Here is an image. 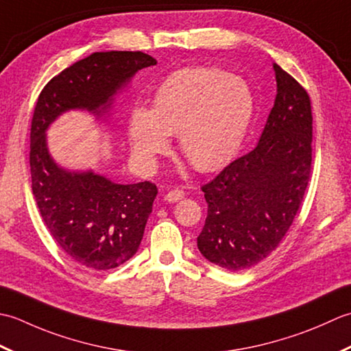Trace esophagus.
Masks as SVG:
<instances>
[{"instance_id": "1", "label": "esophagus", "mask_w": 351, "mask_h": 351, "mask_svg": "<svg viewBox=\"0 0 351 351\" xmlns=\"http://www.w3.org/2000/svg\"><path fill=\"white\" fill-rule=\"evenodd\" d=\"M184 195H186V192L183 189H173L165 195V199H168V202H171V203H174V202H178V199H182Z\"/></svg>"}]
</instances>
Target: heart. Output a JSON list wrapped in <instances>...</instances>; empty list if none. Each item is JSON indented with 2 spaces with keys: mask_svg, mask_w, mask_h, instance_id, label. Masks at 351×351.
Wrapping results in <instances>:
<instances>
[{
  "mask_svg": "<svg viewBox=\"0 0 351 351\" xmlns=\"http://www.w3.org/2000/svg\"><path fill=\"white\" fill-rule=\"evenodd\" d=\"M254 113V95L244 78L217 68H189L157 89L153 109L134 106L128 119L134 156L152 163L167 153L169 134L199 171L223 167L239 148Z\"/></svg>",
  "mask_w": 351,
  "mask_h": 351,
  "instance_id": "obj_1",
  "label": "heart"
}]
</instances>
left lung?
Here are the masks:
<instances>
[{"instance_id":"1","label":"left lung","mask_w":351,"mask_h":351,"mask_svg":"<svg viewBox=\"0 0 351 351\" xmlns=\"http://www.w3.org/2000/svg\"><path fill=\"white\" fill-rule=\"evenodd\" d=\"M274 71L277 95L259 144L202 186L207 218L198 250L230 271L254 267L278 247L312 173L311 97L276 63Z\"/></svg>"}]
</instances>
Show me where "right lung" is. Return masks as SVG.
Returning <instances> with one entry per match:
<instances>
[{"label":"right lung","instance_id":"1","mask_svg":"<svg viewBox=\"0 0 351 351\" xmlns=\"http://www.w3.org/2000/svg\"><path fill=\"white\" fill-rule=\"evenodd\" d=\"M156 63L142 51L94 53L53 77L34 106L30 169L36 203L57 245L89 269L117 268L138 252L157 188L152 182L117 184L92 171L59 168L49 157L45 130L69 109L101 115L121 86Z\"/></svg>","mask_w":351,"mask_h":351}]
</instances>
